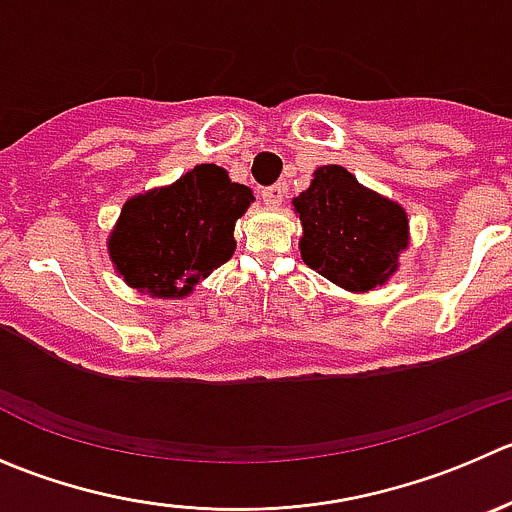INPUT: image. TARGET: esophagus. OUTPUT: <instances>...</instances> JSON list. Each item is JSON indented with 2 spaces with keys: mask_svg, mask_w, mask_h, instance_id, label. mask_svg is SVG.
I'll return each mask as SVG.
<instances>
[{
  "mask_svg": "<svg viewBox=\"0 0 512 512\" xmlns=\"http://www.w3.org/2000/svg\"><path fill=\"white\" fill-rule=\"evenodd\" d=\"M284 193L286 188L281 186V183H276V186H269L261 191V198H264V203H269V206H281V201H284Z\"/></svg>",
  "mask_w": 512,
  "mask_h": 512,
  "instance_id": "obj_1",
  "label": "esophagus"
}]
</instances>
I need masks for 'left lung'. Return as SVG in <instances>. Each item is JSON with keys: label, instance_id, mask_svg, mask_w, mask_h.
Wrapping results in <instances>:
<instances>
[{"label": "left lung", "instance_id": "8db88e82", "mask_svg": "<svg viewBox=\"0 0 512 512\" xmlns=\"http://www.w3.org/2000/svg\"><path fill=\"white\" fill-rule=\"evenodd\" d=\"M304 236L301 259L324 279L349 291L382 286L407 248V213L394 201L359 186L342 165H324L294 198Z\"/></svg>", "mask_w": 512, "mask_h": 512}]
</instances>
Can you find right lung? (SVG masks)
<instances>
[{"label":"right lung","mask_w":512,"mask_h":512,"mask_svg":"<svg viewBox=\"0 0 512 512\" xmlns=\"http://www.w3.org/2000/svg\"><path fill=\"white\" fill-rule=\"evenodd\" d=\"M253 201L218 165H196L173 186L130 198L110 236V259L133 289L191 294L236 251L233 226Z\"/></svg>","instance_id":"right-lung-1"}]
</instances>
